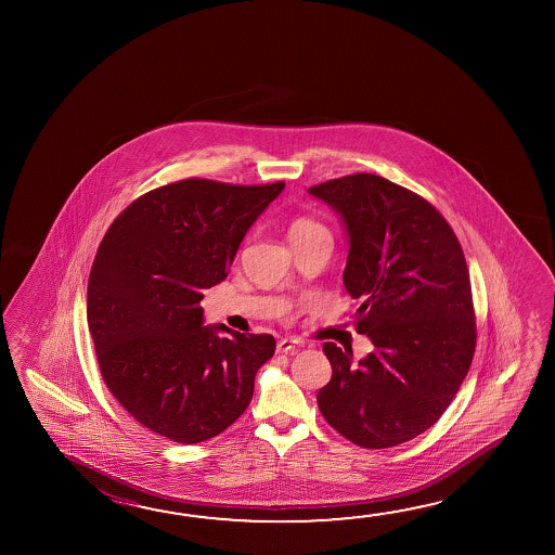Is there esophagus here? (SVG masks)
<instances>
[{
	"instance_id": "obj_1",
	"label": "esophagus",
	"mask_w": 555,
	"mask_h": 555,
	"mask_svg": "<svg viewBox=\"0 0 555 555\" xmlns=\"http://www.w3.org/2000/svg\"><path fill=\"white\" fill-rule=\"evenodd\" d=\"M301 346L304 345H301L300 340H296V338H281L279 345H276V352L279 354H296Z\"/></svg>"
}]
</instances>
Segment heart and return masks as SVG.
I'll return each instance as SVG.
<instances>
[{
  "label": "heart",
  "mask_w": 555,
  "mask_h": 555,
  "mask_svg": "<svg viewBox=\"0 0 555 555\" xmlns=\"http://www.w3.org/2000/svg\"><path fill=\"white\" fill-rule=\"evenodd\" d=\"M321 232H327V228L323 227L318 220L309 219V217H296L288 227V237L291 242L294 240H304V237L315 236Z\"/></svg>",
  "instance_id": "obj_1"
}]
</instances>
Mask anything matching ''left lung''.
<instances>
[{"label": "left lung", "instance_id": "left-lung-1", "mask_svg": "<svg viewBox=\"0 0 555 555\" xmlns=\"http://www.w3.org/2000/svg\"><path fill=\"white\" fill-rule=\"evenodd\" d=\"M343 217L350 249L345 288L362 300L356 331L373 350L325 343L331 382L318 404L328 426L364 449L400 446L449 409L476 348L473 288L463 247L418 193L375 173L309 188Z\"/></svg>", "mask_w": 555, "mask_h": 555}]
</instances>
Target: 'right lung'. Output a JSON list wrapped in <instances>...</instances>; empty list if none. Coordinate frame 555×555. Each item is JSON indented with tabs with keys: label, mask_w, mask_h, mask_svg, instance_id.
Instances as JSON below:
<instances>
[{
	"label": "right lung",
	"mask_w": 555,
	"mask_h": 555,
	"mask_svg": "<svg viewBox=\"0 0 555 555\" xmlns=\"http://www.w3.org/2000/svg\"><path fill=\"white\" fill-rule=\"evenodd\" d=\"M282 190L188 178L141 195L102 237L87 291L102 379L158 436L201 443L249 406L255 373L276 343L203 327L201 300L227 279L247 230Z\"/></svg>",
	"instance_id": "right-lung-1"
}]
</instances>
